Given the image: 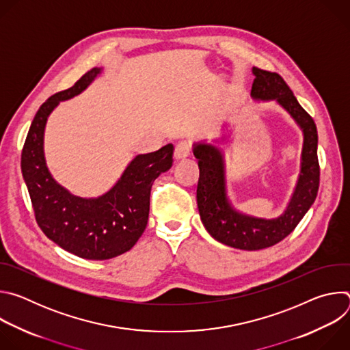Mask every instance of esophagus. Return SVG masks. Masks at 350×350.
<instances>
[{
	"instance_id": "1",
	"label": "esophagus",
	"mask_w": 350,
	"mask_h": 350,
	"mask_svg": "<svg viewBox=\"0 0 350 350\" xmlns=\"http://www.w3.org/2000/svg\"><path fill=\"white\" fill-rule=\"evenodd\" d=\"M191 154V146L188 142L181 141L174 148V161H183L187 159Z\"/></svg>"
}]
</instances>
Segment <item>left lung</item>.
<instances>
[{
    "mask_svg": "<svg viewBox=\"0 0 350 350\" xmlns=\"http://www.w3.org/2000/svg\"><path fill=\"white\" fill-rule=\"evenodd\" d=\"M255 76L251 98L256 103H275L301 129L304 135L301 166L284 212L273 219L256 217L238 211L228 196L224 138L192 144L198 159L199 180L196 204L201 221L217 242L242 249L259 251L275 245L293 231L313 205L319 191L320 169L317 161V129L309 113L299 105L291 88L277 73L252 68Z\"/></svg>",
    "mask_w": 350,
    "mask_h": 350,
    "instance_id": "1",
    "label": "left lung"
}]
</instances>
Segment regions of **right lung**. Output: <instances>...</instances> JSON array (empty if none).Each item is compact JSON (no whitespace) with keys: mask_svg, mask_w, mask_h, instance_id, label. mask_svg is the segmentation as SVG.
<instances>
[{"mask_svg":"<svg viewBox=\"0 0 350 350\" xmlns=\"http://www.w3.org/2000/svg\"><path fill=\"white\" fill-rule=\"evenodd\" d=\"M104 68L87 72L73 87L48 98L37 111L22 151V174L36 220L42 232L81 259L107 260L135 245L149 216L154 181L173 165V145L151 154L135 155L119 180L103 195L79 196L59 184L49 172L44 154V133L49 115L87 90Z\"/></svg>","mask_w":350,"mask_h":350,"instance_id":"1","label":"right lung"}]
</instances>
